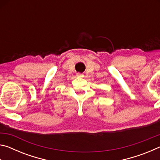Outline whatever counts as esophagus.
<instances>
[{
	"instance_id": "1",
	"label": "esophagus",
	"mask_w": 160,
	"mask_h": 160,
	"mask_svg": "<svg viewBox=\"0 0 160 160\" xmlns=\"http://www.w3.org/2000/svg\"><path fill=\"white\" fill-rule=\"evenodd\" d=\"M76 75H77L78 77H82L83 75H82V73H81V72H77Z\"/></svg>"
}]
</instances>
